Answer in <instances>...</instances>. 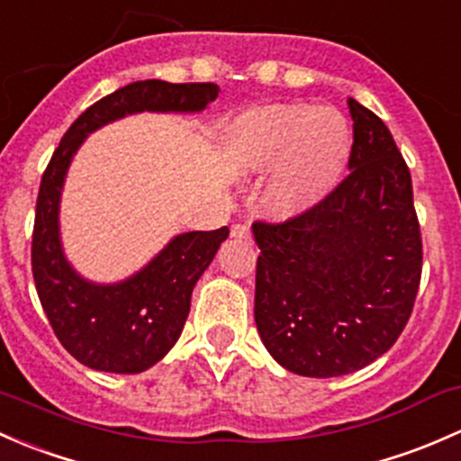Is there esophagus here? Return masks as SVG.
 <instances>
[{"label":"esophagus","mask_w":461,"mask_h":461,"mask_svg":"<svg viewBox=\"0 0 461 461\" xmlns=\"http://www.w3.org/2000/svg\"><path fill=\"white\" fill-rule=\"evenodd\" d=\"M230 237H235V240H250V229L246 224H235L230 229Z\"/></svg>","instance_id":"34e87169"}]
</instances>
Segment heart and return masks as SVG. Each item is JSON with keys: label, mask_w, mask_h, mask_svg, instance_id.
I'll return each instance as SVG.
<instances>
[{"label": "heart", "mask_w": 461, "mask_h": 461, "mask_svg": "<svg viewBox=\"0 0 461 461\" xmlns=\"http://www.w3.org/2000/svg\"><path fill=\"white\" fill-rule=\"evenodd\" d=\"M353 150V128L333 106L291 102L244 113L226 131V153L240 173L273 168L266 211L291 220L324 202L341 182Z\"/></svg>", "instance_id": "heart-1"}]
</instances>
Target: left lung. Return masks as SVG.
Segmentation results:
<instances>
[{
	"label": "left lung",
	"mask_w": 461,
	"mask_h": 461,
	"mask_svg": "<svg viewBox=\"0 0 461 461\" xmlns=\"http://www.w3.org/2000/svg\"><path fill=\"white\" fill-rule=\"evenodd\" d=\"M348 108V177L300 217L253 226L255 324L275 362L303 377H339L382 357L420 288L408 166L373 111L355 99Z\"/></svg>",
	"instance_id": "8db88e82"
}]
</instances>
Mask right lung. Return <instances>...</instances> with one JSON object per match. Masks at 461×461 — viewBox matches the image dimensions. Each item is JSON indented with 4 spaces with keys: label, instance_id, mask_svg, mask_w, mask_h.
Masks as SVG:
<instances>
[{
    "label": "right lung",
    "instance_id": "obj_1",
    "mask_svg": "<svg viewBox=\"0 0 461 461\" xmlns=\"http://www.w3.org/2000/svg\"><path fill=\"white\" fill-rule=\"evenodd\" d=\"M217 95V84L132 82L86 108L50 158L37 195L32 277L57 339L84 366L122 375L155 366L182 335L193 288L229 237V226L175 235L131 277L90 282L61 246L59 203L70 161L102 126L137 113H202Z\"/></svg>",
    "mask_w": 461,
    "mask_h": 461
}]
</instances>
